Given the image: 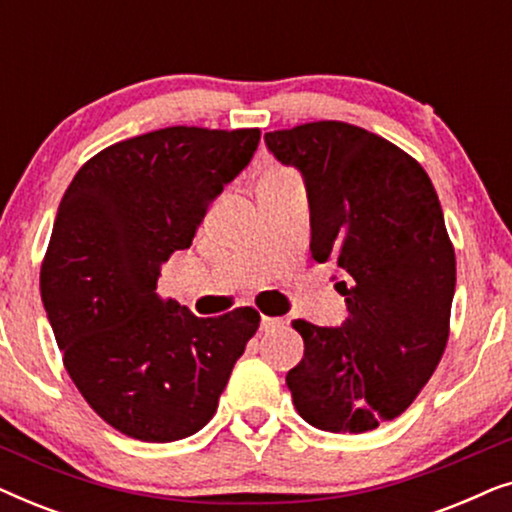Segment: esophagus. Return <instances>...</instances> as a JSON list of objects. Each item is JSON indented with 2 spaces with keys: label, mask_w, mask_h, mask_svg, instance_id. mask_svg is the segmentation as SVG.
I'll return each mask as SVG.
<instances>
[{
  "label": "esophagus",
  "mask_w": 512,
  "mask_h": 512,
  "mask_svg": "<svg viewBox=\"0 0 512 512\" xmlns=\"http://www.w3.org/2000/svg\"><path fill=\"white\" fill-rule=\"evenodd\" d=\"M279 326H284V319H279V317H261V331L270 333V331H275V328H279Z\"/></svg>",
  "instance_id": "1"
}]
</instances>
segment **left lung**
<instances>
[{
  "label": "left lung",
  "mask_w": 512,
  "mask_h": 512,
  "mask_svg": "<svg viewBox=\"0 0 512 512\" xmlns=\"http://www.w3.org/2000/svg\"><path fill=\"white\" fill-rule=\"evenodd\" d=\"M282 165L303 174L310 251L342 270V326L296 319L305 354L289 370L307 424L363 433L401 415L445 352L457 261L429 174L375 132L317 121L265 132Z\"/></svg>",
  "instance_id": "left-lung-1"
}]
</instances>
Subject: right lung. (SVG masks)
Returning a JSON list of instances; mask_svg holds the SVG:
<instances>
[{
  "label": "right lung",
  "instance_id": "add662e5",
  "mask_svg": "<svg viewBox=\"0 0 512 512\" xmlns=\"http://www.w3.org/2000/svg\"><path fill=\"white\" fill-rule=\"evenodd\" d=\"M258 139V128L153 130L90 158L62 195L41 300L76 389L125 436L200 431L258 331L254 307L202 319L156 291L160 265L191 247Z\"/></svg>",
  "mask_w": 512,
  "mask_h": 512
}]
</instances>
